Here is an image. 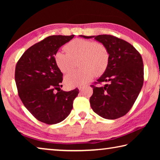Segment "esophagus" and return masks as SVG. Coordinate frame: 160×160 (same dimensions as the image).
I'll return each instance as SVG.
<instances>
[{
  "mask_svg": "<svg viewBox=\"0 0 160 160\" xmlns=\"http://www.w3.org/2000/svg\"><path fill=\"white\" fill-rule=\"evenodd\" d=\"M85 85H82V86H79V87H78V89H79V90H82V89L84 88H85Z\"/></svg>",
  "mask_w": 160,
  "mask_h": 160,
  "instance_id": "1",
  "label": "esophagus"
}]
</instances>
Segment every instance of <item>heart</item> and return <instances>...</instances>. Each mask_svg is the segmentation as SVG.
Segmentation results:
<instances>
[{
    "label": "heart",
    "instance_id": "1",
    "mask_svg": "<svg viewBox=\"0 0 160 160\" xmlns=\"http://www.w3.org/2000/svg\"><path fill=\"white\" fill-rule=\"evenodd\" d=\"M65 51H58L54 60L62 72L72 68L75 61H78L80 69L68 72L64 81L69 87L79 86L92 79L94 75H102L109 63V52L105 46L99 42L84 39H76L65 46Z\"/></svg>",
    "mask_w": 160,
    "mask_h": 160
}]
</instances>
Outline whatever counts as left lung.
<instances>
[{
    "instance_id": "obj_1",
    "label": "left lung",
    "mask_w": 160,
    "mask_h": 160,
    "mask_svg": "<svg viewBox=\"0 0 160 160\" xmlns=\"http://www.w3.org/2000/svg\"><path fill=\"white\" fill-rule=\"evenodd\" d=\"M81 37H94L107 48L110 56L106 71L91 85L92 109L107 119L123 116L132 108L142 88L144 68L141 55L130 43L112 35ZM102 82L107 84L103 87L96 85Z\"/></svg>"
}]
</instances>
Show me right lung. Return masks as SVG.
<instances>
[{
  "label": "right lung",
  "instance_id": "1",
  "mask_svg": "<svg viewBox=\"0 0 160 160\" xmlns=\"http://www.w3.org/2000/svg\"><path fill=\"white\" fill-rule=\"evenodd\" d=\"M75 35H52L25 51L15 66V80L23 104L38 121L47 124L61 122L70 114L78 89L61 90L63 73L54 56ZM58 92L55 93V91Z\"/></svg>",
  "mask_w": 160,
  "mask_h": 160
}]
</instances>
